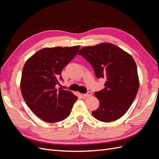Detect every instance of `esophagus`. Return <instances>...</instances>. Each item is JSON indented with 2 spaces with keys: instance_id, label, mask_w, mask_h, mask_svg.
Wrapping results in <instances>:
<instances>
[{
  "instance_id": "obj_1",
  "label": "esophagus",
  "mask_w": 159,
  "mask_h": 159,
  "mask_svg": "<svg viewBox=\"0 0 159 159\" xmlns=\"http://www.w3.org/2000/svg\"><path fill=\"white\" fill-rule=\"evenodd\" d=\"M91 91H88L87 93H85V94H83V97L84 98H88V97H90V96L91 95Z\"/></svg>"
}]
</instances>
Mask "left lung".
<instances>
[{"instance_id":"8db88e82","label":"left lung","mask_w":159,"mask_h":159,"mask_svg":"<svg viewBox=\"0 0 159 159\" xmlns=\"http://www.w3.org/2000/svg\"><path fill=\"white\" fill-rule=\"evenodd\" d=\"M78 54L91 65L98 79H106L104 89L94 93L99 105L92 111L93 117L107 123L121 117L131 107L139 87L132 56L110 43L84 47Z\"/></svg>"}]
</instances>
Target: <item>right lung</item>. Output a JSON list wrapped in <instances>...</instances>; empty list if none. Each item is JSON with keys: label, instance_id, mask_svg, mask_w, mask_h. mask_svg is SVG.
<instances>
[{"label": "right lung", "instance_id": "1", "mask_svg": "<svg viewBox=\"0 0 159 159\" xmlns=\"http://www.w3.org/2000/svg\"><path fill=\"white\" fill-rule=\"evenodd\" d=\"M80 46L45 48L31 56L24 66L22 95L28 107L46 122H58L69 116L78 97L70 91L57 89L61 73L78 53Z\"/></svg>", "mask_w": 159, "mask_h": 159}]
</instances>
